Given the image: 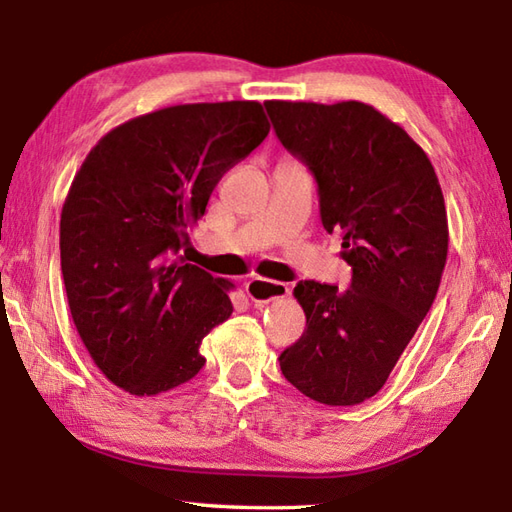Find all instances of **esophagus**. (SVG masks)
<instances>
[{
  "mask_svg": "<svg viewBox=\"0 0 512 512\" xmlns=\"http://www.w3.org/2000/svg\"><path fill=\"white\" fill-rule=\"evenodd\" d=\"M244 289H246V296L253 300L255 305H266V302H271V300L287 298L291 293L289 284L266 280V277H253V280L246 282Z\"/></svg>",
  "mask_w": 512,
  "mask_h": 512,
  "instance_id": "esophagus-1",
  "label": "esophagus"
}]
</instances>
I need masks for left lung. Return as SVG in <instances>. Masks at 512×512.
<instances>
[{"label":"left lung","mask_w":512,"mask_h":512,"mask_svg":"<svg viewBox=\"0 0 512 512\" xmlns=\"http://www.w3.org/2000/svg\"><path fill=\"white\" fill-rule=\"evenodd\" d=\"M280 142L314 173L320 219L341 230L350 289H293L305 334L280 354L282 375L327 406L377 395L436 298L449 228L427 153L361 101H264Z\"/></svg>","instance_id":"1"}]
</instances>
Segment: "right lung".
<instances>
[{
	"instance_id": "obj_1",
	"label": "right lung",
	"mask_w": 512,
	"mask_h": 512,
	"mask_svg": "<svg viewBox=\"0 0 512 512\" xmlns=\"http://www.w3.org/2000/svg\"><path fill=\"white\" fill-rule=\"evenodd\" d=\"M271 131L262 103H183L112 128L83 160L60 214V268L76 332L112 384L144 397L205 366L235 284L180 248L225 171Z\"/></svg>"
}]
</instances>
